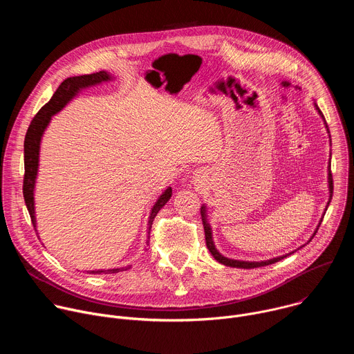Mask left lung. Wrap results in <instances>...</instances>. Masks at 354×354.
<instances>
[{
	"label": "left lung",
	"mask_w": 354,
	"mask_h": 354,
	"mask_svg": "<svg viewBox=\"0 0 354 354\" xmlns=\"http://www.w3.org/2000/svg\"><path fill=\"white\" fill-rule=\"evenodd\" d=\"M314 106H315V109H317L318 115L322 118L324 124H325V127H326V131L329 133V129H328L326 120H325V118H324V115H322L321 109L318 108L317 102H314ZM329 138H330V134H329ZM328 189H329V200H328L326 209H325V210H328V206H329V203H330L332 194H333V179H332V172H330V158H329V165H328ZM200 213H201V220H203V227H205V235H206V245H207V249L210 250V254L213 255V258H214L218 263H221V265H225V266H230V268H239V269H254V268H261V266H268V265L276 263V262H279V261H281V259H284V258L290 257L291 254H294V252L297 250V249H295V250L290 252V254H287V255L277 257V258L268 259V261H262V262H249V261H236V259H230V258H227V257L221 255L220 252L217 250L216 245H214L212 225H210V223L207 221V206H206V205H201V207H200ZM322 218H324V217H322ZM322 218L319 220V223H318V225H317V228H315L314 234H313V235H311V238L308 239V242H311V239L315 236V234H317V231H318V228H319V225H321V223H322ZM308 242H307V243H308ZM307 243H306V245H307ZM306 245H302V246H306ZM302 246H299V248H302ZM299 248H298V249H299Z\"/></svg>",
	"instance_id": "left-lung-1"
}]
</instances>
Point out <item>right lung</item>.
Here are the masks:
<instances>
[{
  "label": "right lung",
  "instance_id": "right-lung-1",
  "mask_svg": "<svg viewBox=\"0 0 354 354\" xmlns=\"http://www.w3.org/2000/svg\"><path fill=\"white\" fill-rule=\"evenodd\" d=\"M115 80V77L108 73V71H99L93 74H86V75H78V77H70L64 80L57 91L53 93L52 99L37 112V115L33 118L26 136H25V142H24V157H25V178H24V197H25V203L29 212V216L32 218V224L35 227L36 235L37 228H36V216H35V186H36V178H37V171H39V154H40V142L41 137L44 134V130L47 129L50 120L55 115H57L60 111H63L67 104H70L71 100L82 91L95 85H99L102 82H108ZM172 196V187L168 186L162 194L157 198L156 205L153 206L149 212L148 217V224H147V245L149 243V231H151V224H153L156 216L158 212L168 203V200ZM130 269V266H123V268H115V269H108V270H86L91 274H100V273H119L123 270Z\"/></svg>",
  "mask_w": 354,
  "mask_h": 354
}]
</instances>
